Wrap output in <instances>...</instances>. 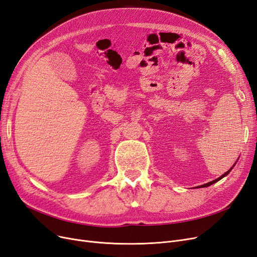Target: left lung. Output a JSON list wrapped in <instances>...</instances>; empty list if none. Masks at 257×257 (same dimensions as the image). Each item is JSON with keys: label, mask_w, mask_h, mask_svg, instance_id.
Here are the masks:
<instances>
[{"label": "left lung", "mask_w": 257, "mask_h": 257, "mask_svg": "<svg viewBox=\"0 0 257 257\" xmlns=\"http://www.w3.org/2000/svg\"><path fill=\"white\" fill-rule=\"evenodd\" d=\"M234 166H235V163H234ZM234 166H233V167H234ZM233 167H232V168H231V169H230V170H229L228 172H225V173L223 174V175H221V176H220L219 178H217V179H215V180H213V181H210V182H208V183H204V184H202V186H199V187H200V188H206V187H210V186H211V184H213V183H215V182H217V181H219V180H220L221 178H223L224 176H227V175H228V174H229V173L231 172V170L233 169Z\"/></svg>", "instance_id": "1"}]
</instances>
